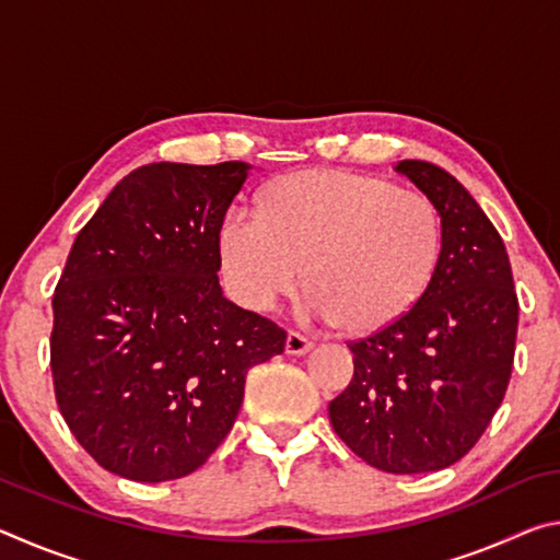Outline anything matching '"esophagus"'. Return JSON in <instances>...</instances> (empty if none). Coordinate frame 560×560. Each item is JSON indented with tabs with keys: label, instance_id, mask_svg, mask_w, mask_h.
<instances>
[{
	"label": "esophagus",
	"instance_id": "34e87169",
	"mask_svg": "<svg viewBox=\"0 0 560 560\" xmlns=\"http://www.w3.org/2000/svg\"><path fill=\"white\" fill-rule=\"evenodd\" d=\"M311 348H314V343H311L306 336L296 334V330H289V336H287V353L289 355H306Z\"/></svg>",
	"mask_w": 560,
	"mask_h": 560
}]
</instances>
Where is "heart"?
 <instances>
[{"instance_id": "heart-1", "label": "heart", "mask_w": 560, "mask_h": 560, "mask_svg": "<svg viewBox=\"0 0 560 560\" xmlns=\"http://www.w3.org/2000/svg\"><path fill=\"white\" fill-rule=\"evenodd\" d=\"M220 254L244 306L273 311L308 273V318L373 334L428 289L442 220L417 189L348 170H303L269 189L261 212L232 207L224 214Z\"/></svg>"}]
</instances>
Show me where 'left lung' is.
Here are the masks:
<instances>
[{
  "instance_id": "obj_1",
  "label": "left lung",
  "mask_w": 560,
  "mask_h": 560,
  "mask_svg": "<svg viewBox=\"0 0 560 560\" xmlns=\"http://www.w3.org/2000/svg\"><path fill=\"white\" fill-rule=\"evenodd\" d=\"M395 170L438 207L442 254L402 318L348 346L355 373L328 417L371 467L422 474L459 462L504 400L518 299L504 242L457 177L424 160Z\"/></svg>"
}]
</instances>
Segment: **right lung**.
Returning <instances> with one entry per match:
<instances>
[{"mask_svg": "<svg viewBox=\"0 0 560 560\" xmlns=\"http://www.w3.org/2000/svg\"><path fill=\"white\" fill-rule=\"evenodd\" d=\"M252 165L150 163L113 187L54 293V393L103 469L170 481L230 434L287 330L224 299L220 230Z\"/></svg>", "mask_w": 560, "mask_h": 560, "instance_id": "add662e5", "label": "right lung"}]
</instances>
